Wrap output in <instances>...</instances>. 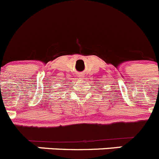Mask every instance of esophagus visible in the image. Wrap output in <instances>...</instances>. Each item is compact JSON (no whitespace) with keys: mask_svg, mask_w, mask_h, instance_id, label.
<instances>
[{"mask_svg":"<svg viewBox=\"0 0 159 159\" xmlns=\"http://www.w3.org/2000/svg\"><path fill=\"white\" fill-rule=\"evenodd\" d=\"M84 75H83V74H80V75H78V78H80V79H82V78H84Z\"/></svg>","mask_w":159,"mask_h":159,"instance_id":"34e87169","label":"esophagus"}]
</instances>
